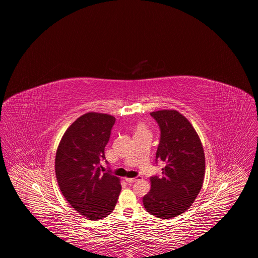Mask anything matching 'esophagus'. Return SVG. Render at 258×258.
<instances>
[{
  "mask_svg": "<svg viewBox=\"0 0 258 258\" xmlns=\"http://www.w3.org/2000/svg\"><path fill=\"white\" fill-rule=\"evenodd\" d=\"M142 177L141 176H138V177H125V180L128 182V183H133L135 181H138L140 180Z\"/></svg>",
  "mask_w": 258,
  "mask_h": 258,
  "instance_id": "1",
  "label": "esophagus"
}]
</instances>
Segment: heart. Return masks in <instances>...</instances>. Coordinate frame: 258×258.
<instances>
[{
	"mask_svg": "<svg viewBox=\"0 0 258 258\" xmlns=\"http://www.w3.org/2000/svg\"><path fill=\"white\" fill-rule=\"evenodd\" d=\"M142 131H147L144 125H139L137 128V132H142Z\"/></svg>",
	"mask_w": 258,
	"mask_h": 258,
	"instance_id": "obj_1",
	"label": "heart"
}]
</instances>
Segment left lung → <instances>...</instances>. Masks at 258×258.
Wrapping results in <instances>:
<instances>
[{"mask_svg": "<svg viewBox=\"0 0 258 258\" xmlns=\"http://www.w3.org/2000/svg\"><path fill=\"white\" fill-rule=\"evenodd\" d=\"M160 128L156 161L165 162L162 176H151V190L143 197L146 210L162 219L186 212L199 194L205 175V155L198 134L176 110L150 113Z\"/></svg>", "mask_w": 258, "mask_h": 258, "instance_id": "8db88e82", "label": "left lung"}]
</instances>
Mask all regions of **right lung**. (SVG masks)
Returning <instances> with one entry per match:
<instances>
[{"mask_svg": "<svg viewBox=\"0 0 258 258\" xmlns=\"http://www.w3.org/2000/svg\"><path fill=\"white\" fill-rule=\"evenodd\" d=\"M115 117L89 112L79 117L64 133L56 152L55 172L61 193L79 213L91 220L111 213L121 191L120 179L102 172Z\"/></svg>", "mask_w": 258, "mask_h": 258, "instance_id": "1", "label": "right lung"}]
</instances>
